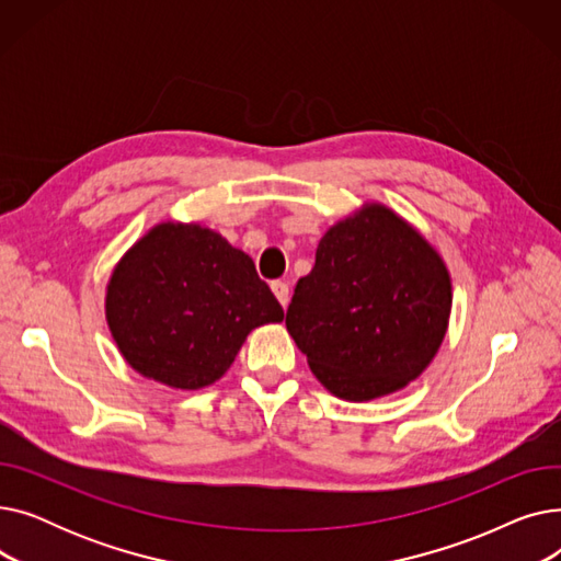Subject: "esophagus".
I'll return each instance as SVG.
<instances>
[{
  "label": "esophagus",
  "instance_id": "obj_1",
  "mask_svg": "<svg viewBox=\"0 0 561 561\" xmlns=\"http://www.w3.org/2000/svg\"><path fill=\"white\" fill-rule=\"evenodd\" d=\"M271 286H273L275 298H277V300H279V305L286 309V307H288V300H290V290H288V284H286V282H282V279H277V282H273Z\"/></svg>",
  "mask_w": 561,
  "mask_h": 561
}]
</instances>
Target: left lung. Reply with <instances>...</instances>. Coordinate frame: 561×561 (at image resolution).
Returning a JSON list of instances; mask_svg holds the SVG:
<instances>
[{
    "label": "left lung",
    "instance_id": "1",
    "mask_svg": "<svg viewBox=\"0 0 561 561\" xmlns=\"http://www.w3.org/2000/svg\"><path fill=\"white\" fill-rule=\"evenodd\" d=\"M453 282L425 236L368 202L322 236L286 330L330 393L368 402L404 389L448 332Z\"/></svg>",
    "mask_w": 561,
    "mask_h": 561
}]
</instances>
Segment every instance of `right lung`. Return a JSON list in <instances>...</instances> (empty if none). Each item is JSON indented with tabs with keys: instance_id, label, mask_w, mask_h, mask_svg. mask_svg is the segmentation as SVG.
Listing matches in <instances>:
<instances>
[{
	"instance_id": "obj_1",
	"label": "right lung",
	"mask_w": 561,
	"mask_h": 561,
	"mask_svg": "<svg viewBox=\"0 0 561 561\" xmlns=\"http://www.w3.org/2000/svg\"><path fill=\"white\" fill-rule=\"evenodd\" d=\"M106 322L125 362L165 387L214 385L254 328L284 309L254 261L197 222H159L117 261Z\"/></svg>"
}]
</instances>
